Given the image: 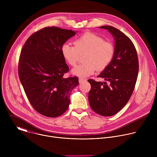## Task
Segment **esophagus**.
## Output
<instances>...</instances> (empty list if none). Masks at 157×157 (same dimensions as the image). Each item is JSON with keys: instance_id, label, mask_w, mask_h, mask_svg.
Here are the masks:
<instances>
[{"instance_id": "obj_1", "label": "esophagus", "mask_w": 157, "mask_h": 157, "mask_svg": "<svg viewBox=\"0 0 157 157\" xmlns=\"http://www.w3.org/2000/svg\"><path fill=\"white\" fill-rule=\"evenodd\" d=\"M86 81V79H84V78H79V83H82V82H84V81Z\"/></svg>"}]
</instances>
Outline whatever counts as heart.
Wrapping results in <instances>:
<instances>
[{
  "label": "heart",
  "mask_w": 157,
  "mask_h": 157,
  "mask_svg": "<svg viewBox=\"0 0 157 157\" xmlns=\"http://www.w3.org/2000/svg\"><path fill=\"white\" fill-rule=\"evenodd\" d=\"M75 45L64 43L61 48L62 55L66 63L74 66L78 61L79 54L86 52L84 57L85 63L77 65L71 73L77 76L85 78L92 75L96 69H105L113 58L114 47L111 42L92 32H87L74 41Z\"/></svg>",
  "instance_id": "heart-1"
}]
</instances>
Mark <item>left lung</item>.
<instances>
[{
    "label": "left lung",
    "instance_id": "obj_1",
    "mask_svg": "<svg viewBox=\"0 0 157 157\" xmlns=\"http://www.w3.org/2000/svg\"><path fill=\"white\" fill-rule=\"evenodd\" d=\"M99 28L107 30L114 38V55L98 76L109 83L89 79L91 88L88 99L95 113L109 117L117 114L130 98L137 79L139 61L135 46L124 33L112 26Z\"/></svg>",
    "mask_w": 157,
    "mask_h": 157
}]
</instances>
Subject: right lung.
I'll return each mask as SVG.
<instances>
[{"instance_id": "1", "label": "right lung", "mask_w": 157, "mask_h": 157, "mask_svg": "<svg viewBox=\"0 0 157 157\" xmlns=\"http://www.w3.org/2000/svg\"><path fill=\"white\" fill-rule=\"evenodd\" d=\"M76 32L43 28L32 34L21 49L19 79L29 102L41 115L56 117L68 109L71 91L79 81L76 76L63 78L69 68L61 48Z\"/></svg>"}]
</instances>
